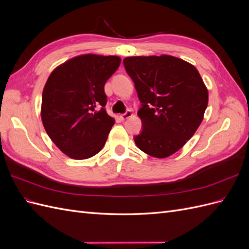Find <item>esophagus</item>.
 Returning a JSON list of instances; mask_svg holds the SVG:
<instances>
[{
  "label": "esophagus",
  "instance_id": "1",
  "mask_svg": "<svg viewBox=\"0 0 249 249\" xmlns=\"http://www.w3.org/2000/svg\"><path fill=\"white\" fill-rule=\"evenodd\" d=\"M132 116V111L131 110H126L124 114H122L120 115V118H122V120H125V119H127L129 117H131Z\"/></svg>",
  "mask_w": 249,
  "mask_h": 249
}]
</instances>
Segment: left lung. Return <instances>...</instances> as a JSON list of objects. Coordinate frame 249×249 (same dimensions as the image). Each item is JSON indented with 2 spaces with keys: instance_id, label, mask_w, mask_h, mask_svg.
I'll list each match as a JSON object with an SVG mask.
<instances>
[{
  "instance_id": "left-lung-1",
  "label": "left lung",
  "mask_w": 249,
  "mask_h": 249,
  "mask_svg": "<svg viewBox=\"0 0 249 249\" xmlns=\"http://www.w3.org/2000/svg\"><path fill=\"white\" fill-rule=\"evenodd\" d=\"M126 73L141 103L142 131L134 137L139 149L166 158L196 132L208 106V90L195 67L172 56L127 57Z\"/></svg>"
}]
</instances>
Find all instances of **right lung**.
<instances>
[{
	"mask_svg": "<svg viewBox=\"0 0 249 249\" xmlns=\"http://www.w3.org/2000/svg\"><path fill=\"white\" fill-rule=\"evenodd\" d=\"M120 64L116 56L82 55L58 66L42 92L41 119L52 141L71 159L96 155L115 120L105 109V83Z\"/></svg>",
	"mask_w": 249,
	"mask_h": 249,
	"instance_id": "right-lung-1",
	"label": "right lung"
}]
</instances>
